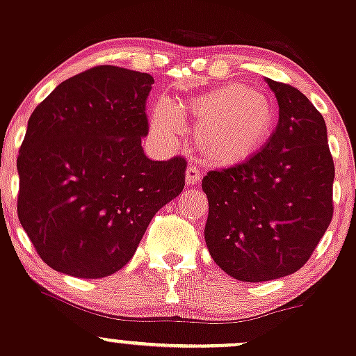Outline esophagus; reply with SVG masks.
Wrapping results in <instances>:
<instances>
[{
    "label": "esophagus",
    "instance_id": "obj_1",
    "mask_svg": "<svg viewBox=\"0 0 356 356\" xmlns=\"http://www.w3.org/2000/svg\"><path fill=\"white\" fill-rule=\"evenodd\" d=\"M200 181H201V172L194 165H188V168H186V182H188L189 186H196Z\"/></svg>",
    "mask_w": 356,
    "mask_h": 356
}]
</instances>
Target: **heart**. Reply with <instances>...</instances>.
<instances>
[{
  "instance_id": "1",
  "label": "heart",
  "mask_w": 356,
  "mask_h": 356,
  "mask_svg": "<svg viewBox=\"0 0 356 356\" xmlns=\"http://www.w3.org/2000/svg\"><path fill=\"white\" fill-rule=\"evenodd\" d=\"M193 122L194 141L208 163L232 167L247 162L264 148L276 124V112L263 92L245 83H227L184 102L162 100L153 107L152 124L156 134L175 140Z\"/></svg>"
}]
</instances>
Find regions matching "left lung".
I'll use <instances>...</instances> for the list:
<instances>
[{"label":"left lung","instance_id":"1","mask_svg":"<svg viewBox=\"0 0 356 356\" xmlns=\"http://www.w3.org/2000/svg\"><path fill=\"white\" fill-rule=\"evenodd\" d=\"M278 126L259 153L203 177L204 241L213 261L241 282L298 271L332 218L334 162L323 114L295 87L266 80Z\"/></svg>","mask_w":356,"mask_h":356}]
</instances>
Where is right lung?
<instances>
[{
    "instance_id": "add662e5",
    "label": "right lung",
    "mask_w": 356,
    "mask_h": 356,
    "mask_svg": "<svg viewBox=\"0 0 356 356\" xmlns=\"http://www.w3.org/2000/svg\"><path fill=\"white\" fill-rule=\"evenodd\" d=\"M152 74L102 65L58 85L17 159L18 220L40 259L76 278L129 263L160 208L184 189V156L145 155Z\"/></svg>"
}]
</instances>
